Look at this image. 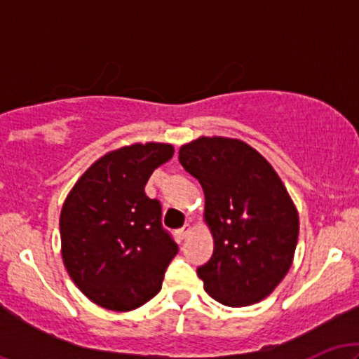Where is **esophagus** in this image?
<instances>
[{
  "label": "esophagus",
  "instance_id": "obj_1",
  "mask_svg": "<svg viewBox=\"0 0 359 359\" xmlns=\"http://www.w3.org/2000/svg\"><path fill=\"white\" fill-rule=\"evenodd\" d=\"M189 233H191V226H189V224H185V226H182V228H180L179 229V231H177V234H179V238H180V240H184V238L185 236H187V234Z\"/></svg>",
  "mask_w": 359,
  "mask_h": 359
}]
</instances>
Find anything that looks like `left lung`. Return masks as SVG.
I'll list each match as a JSON object with an SVG mask.
<instances>
[{"label":"left lung","mask_w":359,"mask_h":359,"mask_svg":"<svg viewBox=\"0 0 359 359\" xmlns=\"http://www.w3.org/2000/svg\"><path fill=\"white\" fill-rule=\"evenodd\" d=\"M179 160L204 191L212 257L197 269L204 290L228 307L259 302L294 259L299 214L273 167L248 143L201 137Z\"/></svg>","instance_id":"obj_1"}]
</instances>
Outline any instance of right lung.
Returning a JSON list of instances; mask_svg holds the SVG:
<instances>
[{"instance_id": "1", "label": "right lung", "mask_w": 359, "mask_h": 359, "mask_svg": "<svg viewBox=\"0 0 359 359\" xmlns=\"http://www.w3.org/2000/svg\"><path fill=\"white\" fill-rule=\"evenodd\" d=\"M168 143H135L90 165L62 205V259L89 300L109 311H133L162 288L179 251L162 226L160 201L145 185L168 162Z\"/></svg>"}]
</instances>
